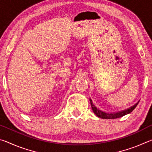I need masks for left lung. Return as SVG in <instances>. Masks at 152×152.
Here are the masks:
<instances>
[{"label":"left lung","instance_id":"1","mask_svg":"<svg viewBox=\"0 0 152 152\" xmlns=\"http://www.w3.org/2000/svg\"><path fill=\"white\" fill-rule=\"evenodd\" d=\"M90 101H91V107L92 110L94 113V114L96 115L97 117H99L100 118H102V119H117V118L121 117L124 115H126L130 113L131 112H132L133 110L135 109V108L137 107V105L139 103V101L137 103H136L135 105L131 107L130 108H129L127 109H125L124 110H121V111L119 112H116V113H106L104 111H102V110H99V109H97L96 107H95L94 104L92 103V100L90 99Z\"/></svg>","mask_w":152,"mask_h":152}]
</instances>
